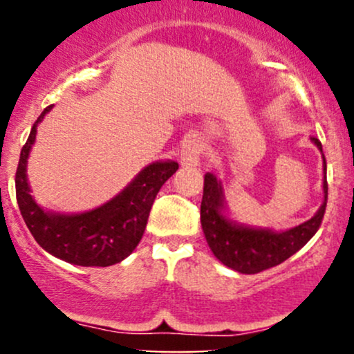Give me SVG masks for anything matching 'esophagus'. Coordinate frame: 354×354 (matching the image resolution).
I'll use <instances>...</instances> for the list:
<instances>
[{
    "label": "esophagus",
    "mask_w": 354,
    "mask_h": 354,
    "mask_svg": "<svg viewBox=\"0 0 354 354\" xmlns=\"http://www.w3.org/2000/svg\"><path fill=\"white\" fill-rule=\"evenodd\" d=\"M203 154V143L200 138L189 136L183 141L181 146V165L185 166H196L200 163Z\"/></svg>",
    "instance_id": "obj_1"
}]
</instances>
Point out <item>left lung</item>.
I'll return each instance as SVG.
<instances>
[{
    "label": "left lung",
    "mask_w": 354,
    "mask_h": 354,
    "mask_svg": "<svg viewBox=\"0 0 354 354\" xmlns=\"http://www.w3.org/2000/svg\"><path fill=\"white\" fill-rule=\"evenodd\" d=\"M323 158V193L324 200L315 216L295 228L274 231L271 228H254L233 219L228 213L221 181L216 174H205V188L201 201V226L209 250L219 261L243 274H254L268 268L281 265L296 251H299L315 236L323 221L328 200L326 158L318 138H311Z\"/></svg>",
    "instance_id": "obj_1"
}]
</instances>
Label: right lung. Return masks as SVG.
I'll return each mask as SVG.
<instances>
[{"label":"right lung","mask_w":354,"mask_h":354,"mask_svg":"<svg viewBox=\"0 0 354 354\" xmlns=\"http://www.w3.org/2000/svg\"><path fill=\"white\" fill-rule=\"evenodd\" d=\"M53 106L39 115L19 154L16 200L28 230L44 251L78 266H111L135 251L143 238L158 191L176 173L173 160L145 166L115 198L84 213H55L39 206L31 194L26 166L38 124Z\"/></svg>","instance_id":"right-lung-1"}]
</instances>
